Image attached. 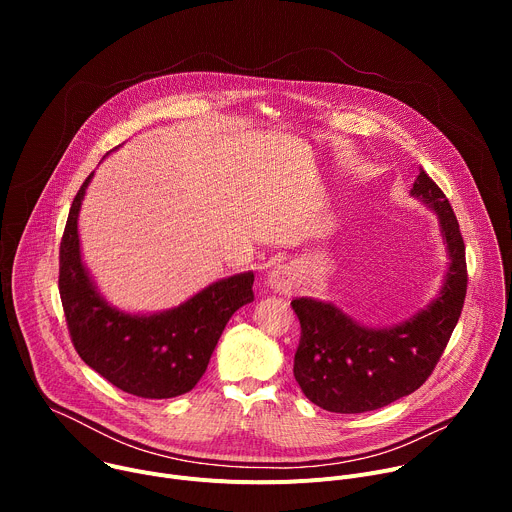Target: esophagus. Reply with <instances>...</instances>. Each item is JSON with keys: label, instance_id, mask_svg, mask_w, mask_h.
I'll use <instances>...</instances> for the list:
<instances>
[{"label": "esophagus", "instance_id": "esophagus-1", "mask_svg": "<svg viewBox=\"0 0 512 512\" xmlns=\"http://www.w3.org/2000/svg\"><path fill=\"white\" fill-rule=\"evenodd\" d=\"M267 279H269V285L275 291H279V294H287V291L291 289V283H294V275H291L289 267H285V265L273 267Z\"/></svg>", "mask_w": 512, "mask_h": 512}]
</instances>
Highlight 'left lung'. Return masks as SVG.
Returning <instances> with one entry per match:
<instances>
[{"label":"left lung","mask_w":512,"mask_h":512,"mask_svg":"<svg viewBox=\"0 0 512 512\" xmlns=\"http://www.w3.org/2000/svg\"><path fill=\"white\" fill-rule=\"evenodd\" d=\"M411 194L435 210L450 255L444 285L427 308L397 326L367 328L334 304L312 298L291 302L302 326L294 377L304 395L326 411H375L417 391L460 320L468 271L458 218L442 188L423 170Z\"/></svg>","instance_id":"left-lung-1"}]
</instances>
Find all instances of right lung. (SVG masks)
<instances>
[{
  "instance_id": "obj_1",
  "label": "right lung",
  "mask_w": 512,
  "mask_h": 512,
  "mask_svg": "<svg viewBox=\"0 0 512 512\" xmlns=\"http://www.w3.org/2000/svg\"><path fill=\"white\" fill-rule=\"evenodd\" d=\"M93 174L72 200L60 241L58 291L79 356L117 389L143 399L188 393L204 375L231 316L253 302V271L218 279L178 308L139 316L109 306L81 261L79 210Z\"/></svg>"
}]
</instances>
